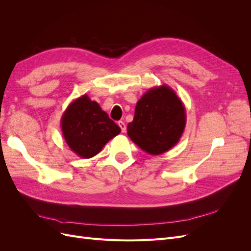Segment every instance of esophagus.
<instances>
[{"instance_id":"1","label":"esophagus","mask_w":251,"mask_h":251,"mask_svg":"<svg viewBox=\"0 0 251 251\" xmlns=\"http://www.w3.org/2000/svg\"><path fill=\"white\" fill-rule=\"evenodd\" d=\"M118 126H119L120 128H121V132L125 133L126 130V124L124 123V121H118Z\"/></svg>"}]
</instances>
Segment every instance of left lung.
<instances>
[{"mask_svg":"<svg viewBox=\"0 0 251 251\" xmlns=\"http://www.w3.org/2000/svg\"><path fill=\"white\" fill-rule=\"evenodd\" d=\"M186 125L183 102L168 85L153 87L135 107L127 136L150 155H161L179 142Z\"/></svg>","mask_w":251,"mask_h":251,"instance_id":"8db88e82","label":"left lung"}]
</instances>
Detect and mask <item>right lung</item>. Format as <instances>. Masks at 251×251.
Instances as JSON below:
<instances>
[{"instance_id": "right-lung-1", "label": "right lung", "mask_w": 251, "mask_h": 251, "mask_svg": "<svg viewBox=\"0 0 251 251\" xmlns=\"http://www.w3.org/2000/svg\"><path fill=\"white\" fill-rule=\"evenodd\" d=\"M64 139L80 158H92L120 133V127L109 118L96 101L85 94L74 100L60 119Z\"/></svg>"}]
</instances>
